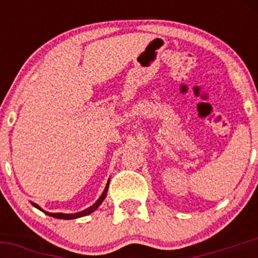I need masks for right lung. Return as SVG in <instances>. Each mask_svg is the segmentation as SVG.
Here are the masks:
<instances>
[{
  "mask_svg": "<svg viewBox=\"0 0 258 258\" xmlns=\"http://www.w3.org/2000/svg\"><path fill=\"white\" fill-rule=\"evenodd\" d=\"M107 189H108V182H107V184H106L105 191H103V194L101 195L100 199L97 200V202H96V204H93L91 207H88V209H86L85 211H82V212L75 213V215H66V213H47V215L51 216V217H54V218H62V220H72V218H79V217H82V216L90 215L91 212H93V211H95L98 206H100L101 204H102V201H103V200H105L106 195H107ZM33 206H35L36 209L41 210L40 207L37 206V205L33 204Z\"/></svg>",
  "mask_w": 258,
  "mask_h": 258,
  "instance_id": "add662e5",
  "label": "right lung"
}]
</instances>
